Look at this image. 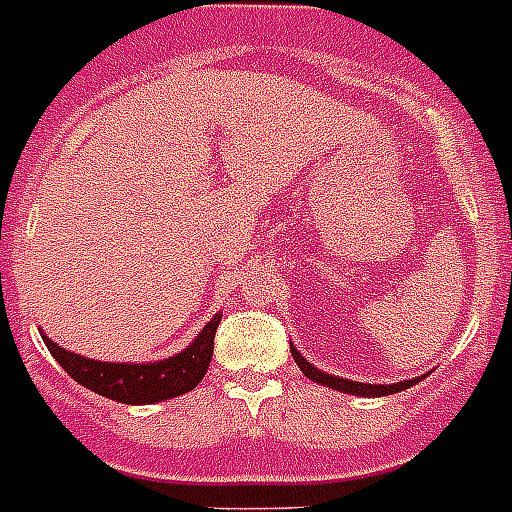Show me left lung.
Instances as JSON below:
<instances>
[{"label": "left lung", "instance_id": "obj_1", "mask_svg": "<svg viewBox=\"0 0 512 512\" xmlns=\"http://www.w3.org/2000/svg\"><path fill=\"white\" fill-rule=\"evenodd\" d=\"M290 354L296 359V365L301 367L306 378H312L314 383H322L327 388H335V391H341V394H354V396H388V394H396V391H404V388L415 386L420 380L425 378H415V380H402V383H383V386H372V383H359V380H349V378H335V375H327V372L317 370L314 365H309L296 349H293V343H290Z\"/></svg>", "mask_w": 512, "mask_h": 512}]
</instances>
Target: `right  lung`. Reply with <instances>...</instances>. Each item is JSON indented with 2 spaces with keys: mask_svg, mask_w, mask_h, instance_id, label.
I'll use <instances>...</instances> for the list:
<instances>
[{
  "mask_svg": "<svg viewBox=\"0 0 512 512\" xmlns=\"http://www.w3.org/2000/svg\"><path fill=\"white\" fill-rule=\"evenodd\" d=\"M219 322H222V312L214 314V320L200 330L198 338L185 351H179L169 359H161V362H147V365L87 359L68 349H60L44 333L42 341L49 354L57 359V365L94 394L108 396L113 402L124 404H153L187 394L203 380L208 365H211L214 335Z\"/></svg>",
  "mask_w": 512,
  "mask_h": 512,
  "instance_id": "right-lung-1",
  "label": "right lung"
}]
</instances>
